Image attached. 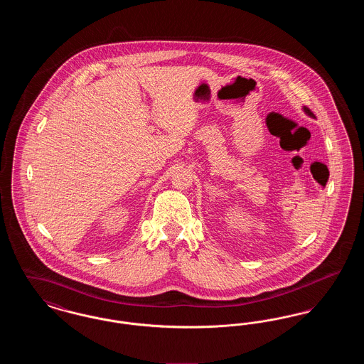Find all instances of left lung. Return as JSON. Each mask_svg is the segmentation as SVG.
Segmentation results:
<instances>
[{
  "mask_svg": "<svg viewBox=\"0 0 364 364\" xmlns=\"http://www.w3.org/2000/svg\"><path fill=\"white\" fill-rule=\"evenodd\" d=\"M304 112H306V113H307L309 116H311V117H314V113H312L311 110H310L309 107H306V106H304Z\"/></svg>",
  "mask_w": 364,
  "mask_h": 364,
  "instance_id": "1",
  "label": "left lung"
}]
</instances>
